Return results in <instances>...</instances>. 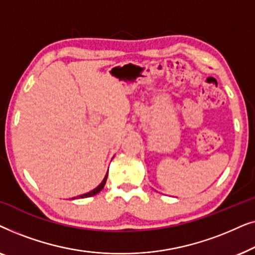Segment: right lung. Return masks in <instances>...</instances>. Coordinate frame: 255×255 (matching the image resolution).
Listing matches in <instances>:
<instances>
[{"label":"right lung","instance_id":"add662e5","mask_svg":"<svg viewBox=\"0 0 255 255\" xmlns=\"http://www.w3.org/2000/svg\"><path fill=\"white\" fill-rule=\"evenodd\" d=\"M107 179H108V172H107V174H106V176H104V179H103V181L102 182H101L99 186H97L95 189H93L92 191H89V193H86V194H83V195H80V196H78L76 198H86V197H90V196H94V195H96V194H99L101 190L103 189L104 188V184H106V182H107ZM73 200H75V197L73 198Z\"/></svg>","mask_w":255,"mask_h":255}]
</instances>
